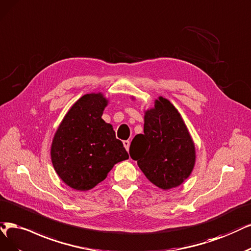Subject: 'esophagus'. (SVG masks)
<instances>
[{
	"label": "esophagus",
	"mask_w": 251,
	"mask_h": 251,
	"mask_svg": "<svg viewBox=\"0 0 251 251\" xmlns=\"http://www.w3.org/2000/svg\"><path fill=\"white\" fill-rule=\"evenodd\" d=\"M123 145H124V147H125V149L128 151V150H129V146H130V142H129V141H124V142H123Z\"/></svg>",
	"instance_id": "esophagus-1"
}]
</instances>
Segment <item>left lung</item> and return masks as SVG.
Returning a JSON list of instances; mask_svg holds the SVG:
<instances>
[{
	"label": "left lung",
	"mask_w": 251,
	"mask_h": 251,
	"mask_svg": "<svg viewBox=\"0 0 251 251\" xmlns=\"http://www.w3.org/2000/svg\"><path fill=\"white\" fill-rule=\"evenodd\" d=\"M147 179L163 190L178 187L196 163V148L184 121L171 102L155 100L145 111L144 134H137L129 149Z\"/></svg>",
	"instance_id": "8db88e82"
}]
</instances>
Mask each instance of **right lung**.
Returning a JSON list of instances; mask_svg holds the SVG:
<instances>
[{"label": "right lung", "mask_w": 251, "mask_h": 251, "mask_svg": "<svg viewBox=\"0 0 251 251\" xmlns=\"http://www.w3.org/2000/svg\"><path fill=\"white\" fill-rule=\"evenodd\" d=\"M106 105L107 99L101 93L83 95L54 133L50 150L53 169L73 189H92L116 163L129 158L113 126L101 118Z\"/></svg>", "instance_id": "add662e5"}]
</instances>
